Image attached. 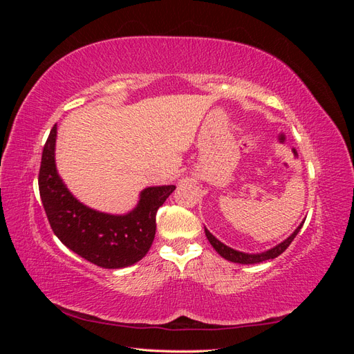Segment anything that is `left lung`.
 I'll return each instance as SVG.
<instances>
[{
	"mask_svg": "<svg viewBox=\"0 0 354 354\" xmlns=\"http://www.w3.org/2000/svg\"><path fill=\"white\" fill-rule=\"evenodd\" d=\"M303 224H304V221L299 224V226L294 230V233L291 234V236L286 238L283 242L273 246L272 250H267V251L260 252V254H246V252H241V251L233 250V248H230V246L220 242L216 236H214L212 233H209V230L207 227H205V234H207V239L212 245V248L216 250L223 257V259H226V260H229L232 263H239V264H257V263H261V261H266V260H272V259H276V257H279L288 248V246L291 245V242L297 236V233L299 232V229L303 227Z\"/></svg>",
	"mask_w": 354,
	"mask_h": 354,
	"instance_id": "obj_1",
	"label": "left lung"
}]
</instances>
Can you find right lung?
<instances>
[{
	"mask_svg": "<svg viewBox=\"0 0 354 354\" xmlns=\"http://www.w3.org/2000/svg\"><path fill=\"white\" fill-rule=\"evenodd\" d=\"M57 127L42 151L38 186L50 226L71 251L104 269H122L140 261L152 246L156 212L176 186L142 190L137 207L124 216L95 211L75 198L63 183L55 159Z\"/></svg>",
	"mask_w": 354,
	"mask_h": 354,
	"instance_id": "obj_1",
	"label": "right lung"
}]
</instances>
